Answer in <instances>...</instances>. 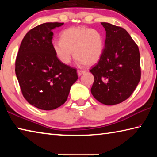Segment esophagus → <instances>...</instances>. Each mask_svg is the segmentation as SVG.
<instances>
[{
    "instance_id": "34e87169",
    "label": "esophagus",
    "mask_w": 157,
    "mask_h": 157,
    "mask_svg": "<svg viewBox=\"0 0 157 157\" xmlns=\"http://www.w3.org/2000/svg\"><path fill=\"white\" fill-rule=\"evenodd\" d=\"M85 73V71L84 70H79V69H78V75H82V74Z\"/></svg>"
}]
</instances>
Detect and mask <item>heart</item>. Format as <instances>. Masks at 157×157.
<instances>
[{
	"instance_id": "obj_1",
	"label": "heart",
	"mask_w": 157,
	"mask_h": 157,
	"mask_svg": "<svg viewBox=\"0 0 157 157\" xmlns=\"http://www.w3.org/2000/svg\"><path fill=\"white\" fill-rule=\"evenodd\" d=\"M52 48L60 62L68 64L73 55L86 66L96 63L104 50V38L99 31L84 26H74L61 34V40L53 41ZM74 53H72V52Z\"/></svg>"
}]
</instances>
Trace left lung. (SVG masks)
Masks as SVG:
<instances>
[{"label":"left lung","instance_id":"left-lung-1","mask_svg":"<svg viewBox=\"0 0 157 157\" xmlns=\"http://www.w3.org/2000/svg\"><path fill=\"white\" fill-rule=\"evenodd\" d=\"M106 30L105 48L90 70L94 76V97L106 105L119 104L136 89L141 76L139 47L124 28L101 23Z\"/></svg>","mask_w":157,"mask_h":157}]
</instances>
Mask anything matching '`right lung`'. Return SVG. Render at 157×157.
Listing matches in <instances>:
<instances>
[{
	"instance_id": "1",
	"label": "right lung",
	"mask_w": 157,
	"mask_h": 157,
	"mask_svg": "<svg viewBox=\"0 0 157 157\" xmlns=\"http://www.w3.org/2000/svg\"><path fill=\"white\" fill-rule=\"evenodd\" d=\"M63 23H45L28 32L15 62V72L23 97L42 110L64 104L78 78L76 68L60 62L52 48V30Z\"/></svg>"
}]
</instances>
